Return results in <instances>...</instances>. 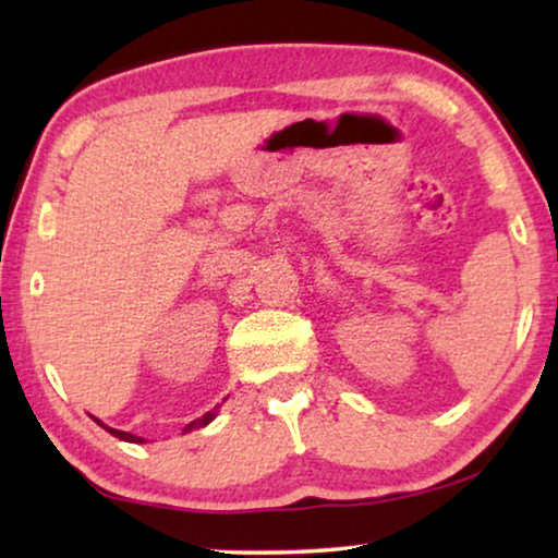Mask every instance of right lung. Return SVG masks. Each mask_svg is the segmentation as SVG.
I'll return each instance as SVG.
<instances>
[{
    "instance_id": "1",
    "label": "right lung",
    "mask_w": 558,
    "mask_h": 558,
    "mask_svg": "<svg viewBox=\"0 0 558 558\" xmlns=\"http://www.w3.org/2000/svg\"><path fill=\"white\" fill-rule=\"evenodd\" d=\"M216 414H218V409H213V411H208V414L205 416H201V418H195V422H190L187 426H185V432H193V429H201V426H205V424H210L213 418H216ZM98 422V418H96ZM101 424V422H98ZM106 432L109 434H113V437H119V439H124V441H144L142 437H134V434H129V432H119V429H111V426H106V424H101Z\"/></svg>"
}]
</instances>
